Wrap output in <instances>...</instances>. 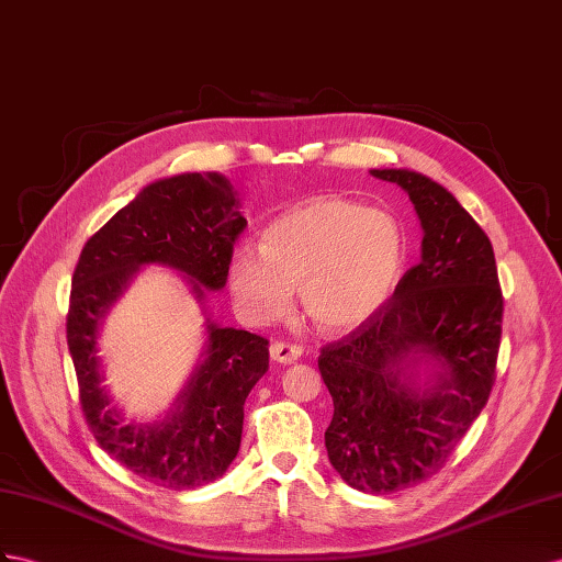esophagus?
<instances>
[{
    "label": "esophagus",
    "mask_w": 562,
    "mask_h": 562,
    "mask_svg": "<svg viewBox=\"0 0 562 562\" xmlns=\"http://www.w3.org/2000/svg\"><path fill=\"white\" fill-rule=\"evenodd\" d=\"M270 358L278 363H294L301 358V349L296 344H286V341H272L270 344Z\"/></svg>",
    "instance_id": "34e87169"
}]
</instances>
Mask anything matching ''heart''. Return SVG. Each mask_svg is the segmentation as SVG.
Returning a JSON list of instances; mask_svg holds the SVG:
<instances>
[{
  "instance_id": "heart-1",
  "label": "heart",
  "mask_w": 562,
  "mask_h": 562,
  "mask_svg": "<svg viewBox=\"0 0 562 562\" xmlns=\"http://www.w3.org/2000/svg\"><path fill=\"white\" fill-rule=\"evenodd\" d=\"M406 258V229L396 215L323 196L272 221L263 247L239 244L227 276L239 311L254 323L282 318L299 286L315 327L349 333L390 301Z\"/></svg>"
}]
</instances>
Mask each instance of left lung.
<instances>
[{"label": "left lung", "mask_w": 562, "mask_h": 562, "mask_svg": "<svg viewBox=\"0 0 562 562\" xmlns=\"http://www.w3.org/2000/svg\"><path fill=\"white\" fill-rule=\"evenodd\" d=\"M370 176L413 201L420 263L318 368L335 404L329 463L358 492L392 494L437 474L486 406L503 296L492 241L446 187L408 168Z\"/></svg>", "instance_id": "1"}]
</instances>
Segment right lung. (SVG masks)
I'll list each match as a JSON object with an SVG mask.
<instances>
[{"mask_svg": "<svg viewBox=\"0 0 562 562\" xmlns=\"http://www.w3.org/2000/svg\"><path fill=\"white\" fill-rule=\"evenodd\" d=\"M247 227L235 187L221 172L156 180L88 239L78 258L66 318L80 404L99 446L137 477L184 492L233 463L244 401L268 370V339L221 327L206 313V290L227 282L235 239ZM178 269L205 311L207 344L164 422H125L103 384L98 327L139 267Z\"/></svg>", "mask_w": 562, "mask_h": 562, "instance_id": "1", "label": "right lung"}]
</instances>
